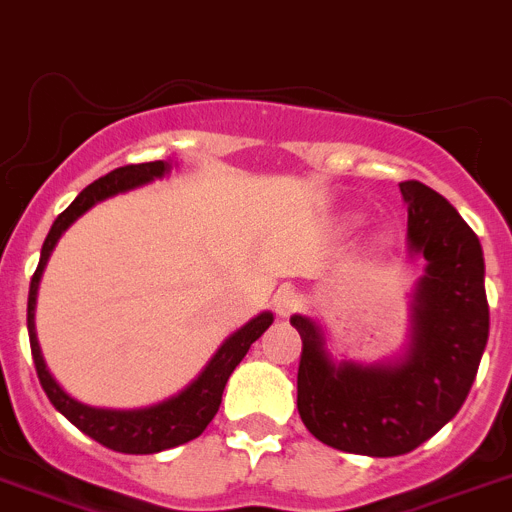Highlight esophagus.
I'll list each match as a JSON object with an SVG mask.
<instances>
[{
	"instance_id": "1",
	"label": "esophagus",
	"mask_w": 512,
	"mask_h": 512,
	"mask_svg": "<svg viewBox=\"0 0 512 512\" xmlns=\"http://www.w3.org/2000/svg\"><path fill=\"white\" fill-rule=\"evenodd\" d=\"M272 305H275V313L283 315V318H288V315H293L295 310L300 308L298 290L290 288V285H283V288L275 293V298H272Z\"/></svg>"
}]
</instances>
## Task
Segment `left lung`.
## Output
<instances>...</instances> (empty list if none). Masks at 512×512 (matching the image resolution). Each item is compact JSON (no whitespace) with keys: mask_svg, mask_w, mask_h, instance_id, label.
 Instances as JSON below:
<instances>
[{"mask_svg":"<svg viewBox=\"0 0 512 512\" xmlns=\"http://www.w3.org/2000/svg\"><path fill=\"white\" fill-rule=\"evenodd\" d=\"M409 240L427 260L414 308V343L396 366H333L323 336L293 315L303 351L298 412L328 447L371 457L417 450L465 404L490 331L482 247L470 224L422 181H401Z\"/></svg>","mask_w":512,"mask_h":512,"instance_id":"left-lung-1","label":"left lung"}]
</instances>
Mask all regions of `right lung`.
I'll return each instance as SVG.
<instances>
[{"instance_id":"add662e5","label":"right lung","mask_w":512,"mask_h":512,"mask_svg":"<svg viewBox=\"0 0 512 512\" xmlns=\"http://www.w3.org/2000/svg\"><path fill=\"white\" fill-rule=\"evenodd\" d=\"M166 171L164 161H148V164H128L121 169H113L111 174L100 176L93 184L85 186L80 191L75 202L70 204L60 217L55 219L52 229L47 232L45 245H42L40 265H37L35 275L30 280V298H27V331H30V346L32 358H35V369L40 376V384L45 389L47 399L52 401V407L60 414L70 419L80 432L88 434L90 439L100 442L108 450L126 452V455H154V452L171 450L179 444L189 442V439L199 437L207 429L217 414L219 404H222V391L227 386L229 374L237 369L245 353L250 351L252 343L270 328L272 313H262L252 318L247 326L229 336L217 351V356L209 361L207 369L202 371L197 381L186 386L179 396L156 404L148 409H136V412H111V409H93L85 407L73 396H68L60 389L55 379L50 376L45 366V358L40 353V343H37L35 333V300H37V285H40V275L45 270V262L50 257L52 247L60 240V234L80 217L88 212L95 202L105 197H113L118 191L133 189L138 184L156 179Z\"/></svg>"}]
</instances>
